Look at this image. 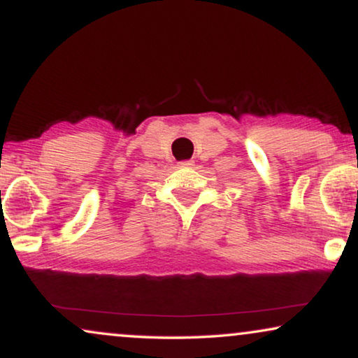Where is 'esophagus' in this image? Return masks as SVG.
<instances>
[{
  "instance_id": "1",
  "label": "esophagus",
  "mask_w": 358,
  "mask_h": 358,
  "mask_svg": "<svg viewBox=\"0 0 358 358\" xmlns=\"http://www.w3.org/2000/svg\"><path fill=\"white\" fill-rule=\"evenodd\" d=\"M194 162L193 160H182L178 164V166H185V169H188V166H193Z\"/></svg>"
}]
</instances>
